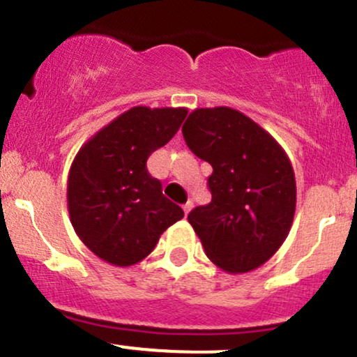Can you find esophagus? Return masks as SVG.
Here are the masks:
<instances>
[{"label": "esophagus", "mask_w": 357, "mask_h": 357, "mask_svg": "<svg viewBox=\"0 0 357 357\" xmlns=\"http://www.w3.org/2000/svg\"><path fill=\"white\" fill-rule=\"evenodd\" d=\"M183 210H184V215H188V213H190V211L192 210V202H188L186 204H184Z\"/></svg>", "instance_id": "1"}]
</instances>
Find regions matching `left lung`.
Listing matches in <instances>:
<instances>
[{
  "label": "left lung",
  "mask_w": 357,
  "mask_h": 357,
  "mask_svg": "<svg viewBox=\"0 0 357 357\" xmlns=\"http://www.w3.org/2000/svg\"><path fill=\"white\" fill-rule=\"evenodd\" d=\"M181 130L188 147L213 167L211 203L188 215L204 253L227 273L261 267L296 215V174L284 147L253 119L221 105L195 109Z\"/></svg>",
  "instance_id": "left-lung-1"
}]
</instances>
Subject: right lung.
Returning a JSON list of instances; mask_svg holds the SVG:
<instances>
[{
	"label": "right lung",
	"instance_id": "1",
	"mask_svg": "<svg viewBox=\"0 0 357 357\" xmlns=\"http://www.w3.org/2000/svg\"><path fill=\"white\" fill-rule=\"evenodd\" d=\"M186 114V107L137 105L97 130L73 158L68 215L77 236L100 260L136 265L184 216L147 173L146 161L171 141Z\"/></svg>",
	"mask_w": 357,
	"mask_h": 357
}]
</instances>
